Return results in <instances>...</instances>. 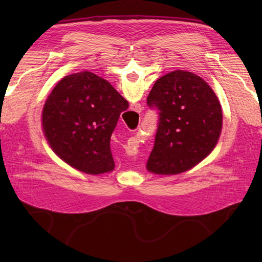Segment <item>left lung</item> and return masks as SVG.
I'll use <instances>...</instances> for the list:
<instances>
[{"label": "left lung", "mask_w": 262, "mask_h": 262, "mask_svg": "<svg viewBox=\"0 0 262 262\" xmlns=\"http://www.w3.org/2000/svg\"><path fill=\"white\" fill-rule=\"evenodd\" d=\"M158 111V128L147 168L156 174H178L209 155L222 130L220 100L206 81L174 70L158 78L147 98Z\"/></svg>", "instance_id": "obj_1"}]
</instances>
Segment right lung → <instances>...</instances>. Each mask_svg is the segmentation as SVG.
I'll list each match as a JSON object with an SVG mask.
<instances>
[{
  "label": "right lung",
  "instance_id": "add662e5",
  "mask_svg": "<svg viewBox=\"0 0 262 262\" xmlns=\"http://www.w3.org/2000/svg\"><path fill=\"white\" fill-rule=\"evenodd\" d=\"M128 101L90 72L68 75L53 89L42 110L48 144L70 166L89 174L112 171L111 135Z\"/></svg>",
  "mask_w": 262,
  "mask_h": 262
}]
</instances>
